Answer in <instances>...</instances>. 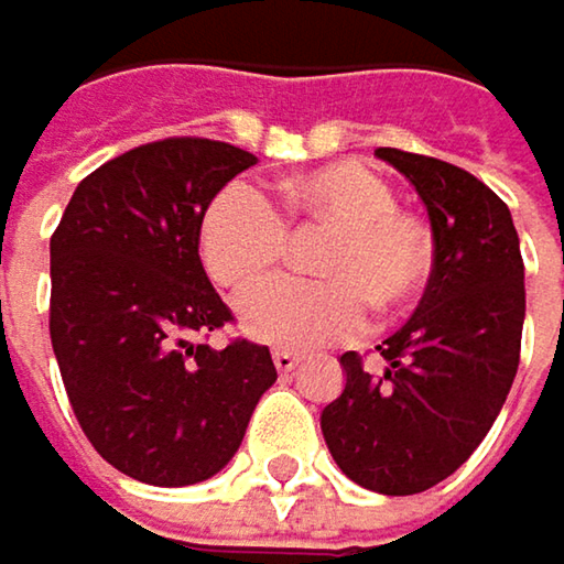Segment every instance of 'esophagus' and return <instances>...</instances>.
Masks as SVG:
<instances>
[{
  "label": "esophagus",
  "mask_w": 564,
  "mask_h": 564,
  "mask_svg": "<svg viewBox=\"0 0 564 564\" xmlns=\"http://www.w3.org/2000/svg\"><path fill=\"white\" fill-rule=\"evenodd\" d=\"M272 361H275V368H279V375H289V371H295L299 368V355L295 351H289V348H275L272 351Z\"/></svg>",
  "instance_id": "obj_1"
}]
</instances>
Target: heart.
<instances>
[{"mask_svg":"<svg viewBox=\"0 0 564 564\" xmlns=\"http://www.w3.org/2000/svg\"><path fill=\"white\" fill-rule=\"evenodd\" d=\"M292 216L338 226L318 256L328 279L275 275L239 295V325L279 348H315L365 328L368 299L391 312L423 289L433 265L430 232L398 213V196L375 170L335 163L285 183ZM289 223L249 183H229L206 209L199 229L203 265L213 282L242 289L282 262Z\"/></svg>","mask_w":564,"mask_h":564,"instance_id":"b5f03b06","label":"heart"}]
</instances>
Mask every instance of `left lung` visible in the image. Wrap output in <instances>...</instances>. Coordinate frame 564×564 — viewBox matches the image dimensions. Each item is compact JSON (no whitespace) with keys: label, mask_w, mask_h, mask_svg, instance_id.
<instances>
[{"label":"left lung","mask_w":564,"mask_h":564,"mask_svg":"<svg viewBox=\"0 0 564 564\" xmlns=\"http://www.w3.org/2000/svg\"><path fill=\"white\" fill-rule=\"evenodd\" d=\"M401 170L430 216L433 269L417 312L371 375L341 355L345 391L322 411L325 443L348 479L414 496L482 443L519 368L525 269L509 206L473 173L423 153L375 150Z\"/></svg>","instance_id":"left-lung-1"}]
</instances>
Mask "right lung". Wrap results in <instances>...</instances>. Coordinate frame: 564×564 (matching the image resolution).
I'll return each mask as SVG.
<instances>
[{
    "instance_id": "1",
    "label": "right lung",
    "mask_w": 564,
    "mask_h": 564,
    "mask_svg": "<svg viewBox=\"0 0 564 564\" xmlns=\"http://www.w3.org/2000/svg\"><path fill=\"white\" fill-rule=\"evenodd\" d=\"M256 156L170 138L85 176L52 236V348L91 446L150 486H193L239 449L275 384L265 345L199 338L232 312L199 262L213 196Z\"/></svg>"
}]
</instances>
